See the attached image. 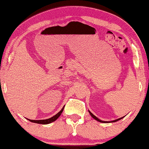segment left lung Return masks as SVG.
<instances>
[{
  "mask_svg": "<svg viewBox=\"0 0 149 149\" xmlns=\"http://www.w3.org/2000/svg\"><path fill=\"white\" fill-rule=\"evenodd\" d=\"M89 111V113H90V114L91 115V116L93 117V118H94V119H95L96 120H97V121H99V122H101V123H109V121H103V120H100V119H98V118H97V117L96 116H94L93 114V113L91 112L90 111ZM123 117H122V118H118V119H116V120H113V121H111V122H116V121H117V120H120V119H121V118H123ZM110 122V121H109Z\"/></svg>",
  "mask_w": 149,
  "mask_h": 149,
  "instance_id": "8db88e82",
  "label": "left lung"
}]
</instances>
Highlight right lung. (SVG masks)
<instances>
[{"instance_id":"add662e5","label":"right lung","mask_w":149,"mask_h":149,"mask_svg":"<svg viewBox=\"0 0 149 149\" xmlns=\"http://www.w3.org/2000/svg\"><path fill=\"white\" fill-rule=\"evenodd\" d=\"M64 107H63V109H61L58 113H56L55 116H54L53 117H52V118H48V119H45V120H30V119H28V118H27V119L30 120L31 122H33V123H40V124H48V123H52V122L55 121V120H56L57 118L61 116V113H62L63 111Z\"/></svg>"}]
</instances>
